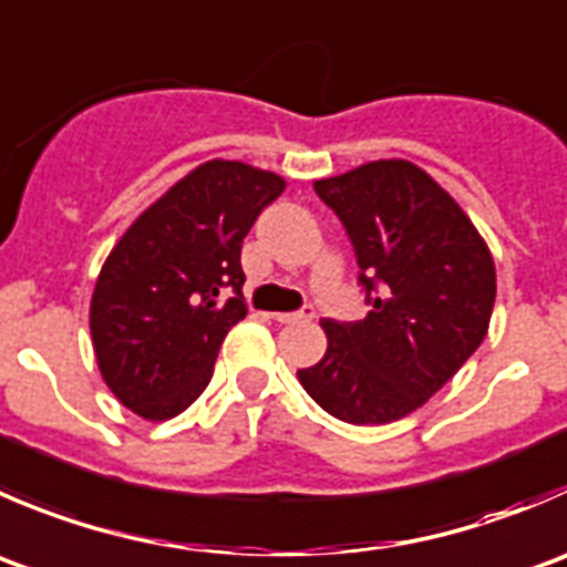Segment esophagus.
<instances>
[{
  "label": "esophagus",
  "instance_id": "obj_1",
  "mask_svg": "<svg viewBox=\"0 0 567 567\" xmlns=\"http://www.w3.org/2000/svg\"><path fill=\"white\" fill-rule=\"evenodd\" d=\"M274 318H277L279 323H301L312 321V318H316V310H312V307H305V310L299 312H274Z\"/></svg>",
  "mask_w": 567,
  "mask_h": 567
}]
</instances>
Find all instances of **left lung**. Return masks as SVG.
Listing matches in <instances>:
<instances>
[{
    "instance_id": "obj_1",
    "label": "left lung",
    "mask_w": 567,
    "mask_h": 567,
    "mask_svg": "<svg viewBox=\"0 0 567 567\" xmlns=\"http://www.w3.org/2000/svg\"><path fill=\"white\" fill-rule=\"evenodd\" d=\"M312 188L354 246L371 310L362 321L327 318V354L299 382L346 423L399 421L485 340L493 257L457 202L406 161L365 163Z\"/></svg>"
}]
</instances>
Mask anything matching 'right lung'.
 <instances>
[{"instance_id": "add662e5", "label": "right lung", "mask_w": 567, "mask_h": 567, "mask_svg": "<svg viewBox=\"0 0 567 567\" xmlns=\"http://www.w3.org/2000/svg\"><path fill=\"white\" fill-rule=\"evenodd\" d=\"M285 179L210 161L137 218L104 260L91 299L99 371L146 421L188 410L246 316L240 249Z\"/></svg>"}]
</instances>
